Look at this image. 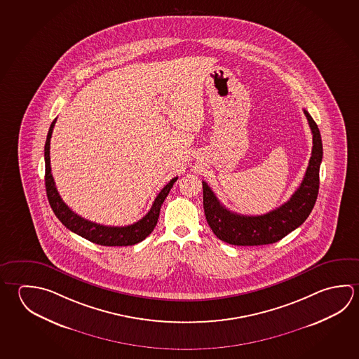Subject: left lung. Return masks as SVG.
<instances>
[{"label": "left lung", "mask_w": 359, "mask_h": 359, "mask_svg": "<svg viewBox=\"0 0 359 359\" xmlns=\"http://www.w3.org/2000/svg\"><path fill=\"white\" fill-rule=\"evenodd\" d=\"M313 133V151L300 187L290 201L262 215H242L228 210L203 182V205L208 224L223 242L234 245L275 243L297 226L311 213L319 193V169L323 158L320 131L308 111L304 109Z\"/></svg>", "instance_id": "1"}]
</instances>
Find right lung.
<instances>
[{"label": "right lung", "mask_w": 359, "mask_h": 359, "mask_svg": "<svg viewBox=\"0 0 359 359\" xmlns=\"http://www.w3.org/2000/svg\"><path fill=\"white\" fill-rule=\"evenodd\" d=\"M57 118L53 121L49 128V133L46 136L45 142V188L46 195L49 199L51 209L57 215V219L63 223L72 232L76 233L83 238L88 239L95 245H133L139 243L154 231V228L158 223L160 209L164 203L165 198L169 194L170 189L172 188L174 182H177V177L171 179L170 182L161 189L158 196L152 203V207L145 217H142L139 222L126 226H108L97 224L95 222L84 219L81 215L74 213L70 209L60 195L57 193L55 182L51 175L50 168V139L53 128L55 126Z\"/></svg>", "instance_id": "1"}]
</instances>
